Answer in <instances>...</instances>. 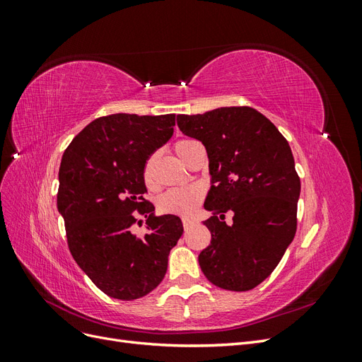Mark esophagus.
I'll return each mask as SVG.
<instances>
[{
  "label": "esophagus",
  "instance_id": "esophagus-1",
  "mask_svg": "<svg viewBox=\"0 0 362 362\" xmlns=\"http://www.w3.org/2000/svg\"><path fill=\"white\" fill-rule=\"evenodd\" d=\"M193 221H192V218H187V217H184L182 218V226H184V229H189V228H192L193 226Z\"/></svg>",
  "mask_w": 362,
  "mask_h": 362
}]
</instances>
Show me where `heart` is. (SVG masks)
I'll list each match as a JSON object with an SVG mask.
<instances>
[{
	"label": "heart",
	"mask_w": 362,
	"mask_h": 362,
	"mask_svg": "<svg viewBox=\"0 0 362 362\" xmlns=\"http://www.w3.org/2000/svg\"><path fill=\"white\" fill-rule=\"evenodd\" d=\"M198 145V141L193 139H181L175 144L173 149L177 152V156L187 163L192 154V149ZM144 182L149 190H156L158 187V182L156 180L154 173V157H149L145 161L144 172ZM205 196V190L202 185L193 184L185 185V187H175L168 192H164L157 202L158 210L164 214H177V216H190L196 211V208L199 206Z\"/></svg>",
	"instance_id": "b5f03b06"
}]
</instances>
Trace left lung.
<instances>
[{"label": "left lung", "mask_w": 362, "mask_h": 362, "mask_svg": "<svg viewBox=\"0 0 362 362\" xmlns=\"http://www.w3.org/2000/svg\"><path fill=\"white\" fill-rule=\"evenodd\" d=\"M181 133L198 139L210 160L204 222L211 242L199 254L204 275L231 291L255 288L279 264L298 229L300 178L287 139L252 107L178 115ZM233 211V225L224 213Z\"/></svg>", "instance_id": "left-lung-1"}]
</instances>
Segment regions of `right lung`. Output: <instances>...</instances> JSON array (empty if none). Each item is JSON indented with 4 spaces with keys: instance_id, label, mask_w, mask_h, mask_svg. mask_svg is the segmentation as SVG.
I'll return each mask as SVG.
<instances>
[{
    "instance_id": "add662e5",
    "label": "right lung",
    "mask_w": 362,
    "mask_h": 362,
    "mask_svg": "<svg viewBox=\"0 0 362 362\" xmlns=\"http://www.w3.org/2000/svg\"><path fill=\"white\" fill-rule=\"evenodd\" d=\"M175 115L116 113L95 119L64 151L57 208L76 264L110 298L134 300L158 287L181 218L154 217L145 199V161L173 134ZM147 217L148 233H130L132 213Z\"/></svg>"
}]
</instances>
